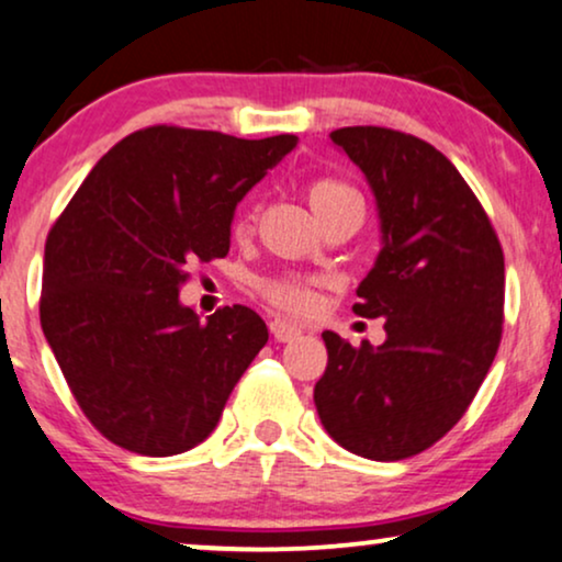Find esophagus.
Returning a JSON list of instances; mask_svg holds the SVG:
<instances>
[{
    "instance_id": "obj_1",
    "label": "esophagus",
    "mask_w": 562,
    "mask_h": 562,
    "mask_svg": "<svg viewBox=\"0 0 562 562\" xmlns=\"http://www.w3.org/2000/svg\"><path fill=\"white\" fill-rule=\"evenodd\" d=\"M270 334H273V338L279 344H289L302 334V328H296V325L281 321V317H276V321H270Z\"/></svg>"
}]
</instances>
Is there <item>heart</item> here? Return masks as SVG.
Instances as JSON below:
<instances>
[{
  "label": "heart",
  "mask_w": 562,
  "mask_h": 562,
  "mask_svg": "<svg viewBox=\"0 0 562 562\" xmlns=\"http://www.w3.org/2000/svg\"><path fill=\"white\" fill-rule=\"evenodd\" d=\"M307 200L313 205L315 216H323L330 207L346 203V200H359L355 187H349L341 179L334 177H317L307 184ZM255 216L258 211L255 207H241L234 218V237H247L249 228L255 224ZM260 294L273 304L276 310L289 315H310L317 310V302H321V294L315 292V286L310 283L296 281V279H279V281H266L260 286Z\"/></svg>",
  "instance_id": "1"
}]
</instances>
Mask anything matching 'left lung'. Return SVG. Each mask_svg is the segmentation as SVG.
Wrapping results in <instances>:
<instances>
[{"mask_svg":"<svg viewBox=\"0 0 562 562\" xmlns=\"http://www.w3.org/2000/svg\"><path fill=\"white\" fill-rule=\"evenodd\" d=\"M330 140L378 200L383 249L355 313L385 317V344L325 330L315 406L338 446L401 461L435 446L487 378L503 336V247L472 187L429 143L370 124Z\"/></svg>","mask_w":562,"mask_h":562,"instance_id":"8db88e82","label":"left lung"}]
</instances>
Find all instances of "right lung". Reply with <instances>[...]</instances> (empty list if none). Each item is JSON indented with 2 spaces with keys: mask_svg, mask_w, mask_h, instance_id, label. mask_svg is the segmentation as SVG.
Wrapping results in <instances>:
<instances>
[{
  "mask_svg": "<svg viewBox=\"0 0 562 562\" xmlns=\"http://www.w3.org/2000/svg\"><path fill=\"white\" fill-rule=\"evenodd\" d=\"M294 145L154 124L116 143L54 221L41 328L114 446L161 459L216 429L268 328L245 304L200 323L179 286L192 262L226 258L234 207Z\"/></svg>",
  "mask_w": 562,
  "mask_h": 562,
  "instance_id": "right-lung-1",
  "label": "right lung"
}]
</instances>
